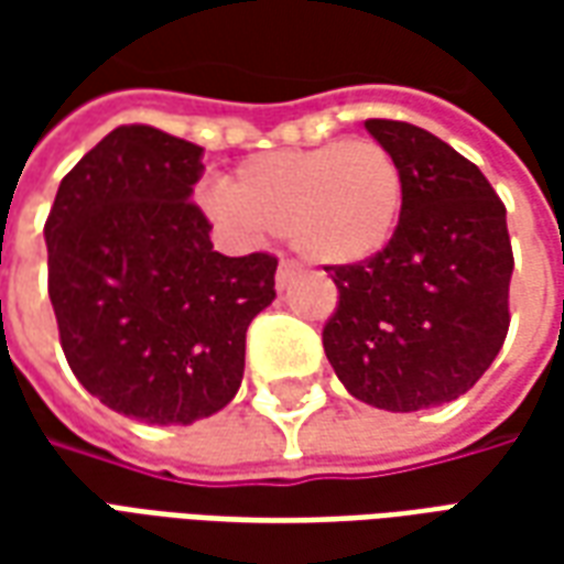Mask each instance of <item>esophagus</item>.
<instances>
[{
	"instance_id": "esophagus-1",
	"label": "esophagus",
	"mask_w": 564,
	"mask_h": 564,
	"mask_svg": "<svg viewBox=\"0 0 564 564\" xmlns=\"http://www.w3.org/2000/svg\"><path fill=\"white\" fill-rule=\"evenodd\" d=\"M295 274H299V262H293V259H281V265H278V274H274V281H278V290H286Z\"/></svg>"
}]
</instances>
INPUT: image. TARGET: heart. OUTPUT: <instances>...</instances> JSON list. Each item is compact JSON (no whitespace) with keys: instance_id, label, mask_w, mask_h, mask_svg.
I'll return each mask as SVG.
<instances>
[{"instance_id":"heart-1","label":"heart","mask_w":564,"mask_h":564,"mask_svg":"<svg viewBox=\"0 0 564 564\" xmlns=\"http://www.w3.org/2000/svg\"><path fill=\"white\" fill-rule=\"evenodd\" d=\"M198 205L241 245L286 232L317 265H359L387 250L404 208V174L375 139L271 150L245 160L229 184H208Z\"/></svg>"}]
</instances>
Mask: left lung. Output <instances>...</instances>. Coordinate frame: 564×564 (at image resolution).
<instances>
[{"mask_svg": "<svg viewBox=\"0 0 564 564\" xmlns=\"http://www.w3.org/2000/svg\"><path fill=\"white\" fill-rule=\"evenodd\" d=\"M366 129L402 165V220L375 259L326 269L338 311L323 350L354 399L411 414L471 390L505 344L508 210L447 141L399 120H366Z\"/></svg>", "mask_w": 564, "mask_h": 564, "instance_id": "left-lung-1", "label": "left lung"}]
</instances>
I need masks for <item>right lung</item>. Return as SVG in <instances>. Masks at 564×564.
Wrapping results in <instances>:
<instances>
[{"mask_svg": "<svg viewBox=\"0 0 564 564\" xmlns=\"http://www.w3.org/2000/svg\"><path fill=\"white\" fill-rule=\"evenodd\" d=\"M205 150L117 127L63 177L44 223L47 293L80 387L148 425L223 411L245 378L250 319L278 259L223 257L189 202Z\"/></svg>", "mask_w": 564, "mask_h": 564, "instance_id": "1", "label": "right lung"}]
</instances>
